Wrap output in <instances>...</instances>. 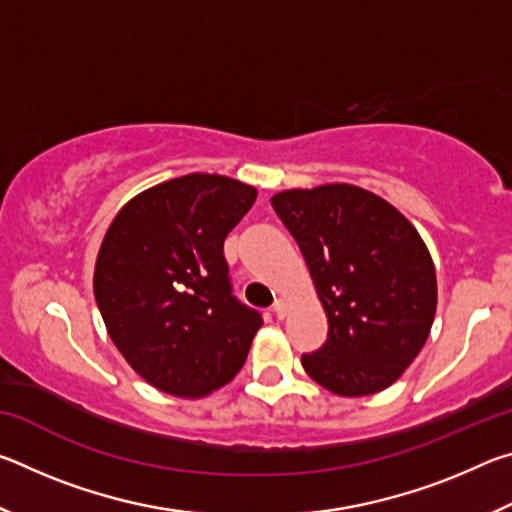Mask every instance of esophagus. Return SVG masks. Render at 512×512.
<instances>
[{
  "label": "esophagus",
  "instance_id": "34e87169",
  "mask_svg": "<svg viewBox=\"0 0 512 512\" xmlns=\"http://www.w3.org/2000/svg\"><path fill=\"white\" fill-rule=\"evenodd\" d=\"M273 311H275V316L282 320L284 316L289 314V302L284 300V298H277V300H275V305H273Z\"/></svg>",
  "mask_w": 512,
  "mask_h": 512
}]
</instances>
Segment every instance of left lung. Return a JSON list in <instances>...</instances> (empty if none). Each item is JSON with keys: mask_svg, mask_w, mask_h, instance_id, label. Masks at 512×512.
Returning a JSON list of instances; mask_svg holds the SVG:
<instances>
[{"mask_svg": "<svg viewBox=\"0 0 512 512\" xmlns=\"http://www.w3.org/2000/svg\"><path fill=\"white\" fill-rule=\"evenodd\" d=\"M271 205L329 323L302 368L341 397L384 391L418 357L436 316V268L420 232L384 198L348 183L284 189Z\"/></svg>", "mask_w": 512, "mask_h": 512, "instance_id": "obj_1", "label": "left lung"}]
</instances>
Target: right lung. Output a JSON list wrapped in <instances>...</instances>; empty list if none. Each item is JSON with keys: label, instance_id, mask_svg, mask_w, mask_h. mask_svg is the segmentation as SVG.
<instances>
[{"label": "right lung", "instance_id": "add662e5", "mask_svg": "<svg viewBox=\"0 0 512 512\" xmlns=\"http://www.w3.org/2000/svg\"><path fill=\"white\" fill-rule=\"evenodd\" d=\"M257 189L187 173L144 189L112 219L94 264L108 336L162 393L210 395L244 366L262 316L232 296L223 241Z\"/></svg>", "mask_w": 512, "mask_h": 512}]
</instances>
